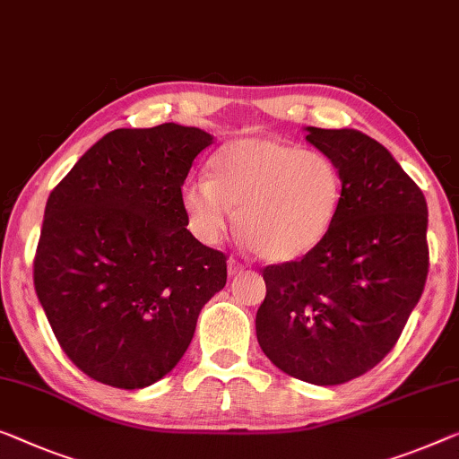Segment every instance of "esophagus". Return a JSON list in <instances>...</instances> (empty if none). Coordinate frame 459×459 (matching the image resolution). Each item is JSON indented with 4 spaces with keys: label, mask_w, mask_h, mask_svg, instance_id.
Returning a JSON list of instances; mask_svg holds the SVG:
<instances>
[{
    "label": "esophagus",
    "mask_w": 459,
    "mask_h": 459,
    "mask_svg": "<svg viewBox=\"0 0 459 459\" xmlns=\"http://www.w3.org/2000/svg\"><path fill=\"white\" fill-rule=\"evenodd\" d=\"M245 270V265L238 262V259L230 257L229 259V276H237V273H241Z\"/></svg>",
    "instance_id": "esophagus-1"
}]
</instances>
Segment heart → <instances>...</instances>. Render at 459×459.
<instances>
[{"label": "heart", "instance_id": "b5f03b06", "mask_svg": "<svg viewBox=\"0 0 459 459\" xmlns=\"http://www.w3.org/2000/svg\"><path fill=\"white\" fill-rule=\"evenodd\" d=\"M344 179L319 150L278 135H245L210 159V177L189 181L181 200L191 229L218 243L237 214L245 243L265 262H292L324 241L336 221Z\"/></svg>", "mask_w": 459, "mask_h": 459}]
</instances>
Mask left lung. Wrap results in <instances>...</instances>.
<instances>
[{"label": "left lung", "mask_w": 459, "mask_h": 459, "mask_svg": "<svg viewBox=\"0 0 459 459\" xmlns=\"http://www.w3.org/2000/svg\"><path fill=\"white\" fill-rule=\"evenodd\" d=\"M307 142L338 164L344 194L316 249L264 268L255 332L280 371L340 385L385 359L425 290L427 200L367 134L307 127Z\"/></svg>", "instance_id": "left-lung-1"}]
</instances>
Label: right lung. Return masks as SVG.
<instances>
[{
	"label": "right lung",
	"instance_id": "1",
	"mask_svg": "<svg viewBox=\"0 0 459 459\" xmlns=\"http://www.w3.org/2000/svg\"><path fill=\"white\" fill-rule=\"evenodd\" d=\"M197 127L115 129L74 164L45 206L34 290L61 351L121 389L175 368L227 255L187 230L181 187L212 143Z\"/></svg>",
	"mask_w": 459,
	"mask_h": 459
}]
</instances>
